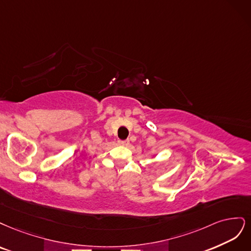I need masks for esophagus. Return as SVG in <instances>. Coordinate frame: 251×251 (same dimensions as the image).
<instances>
[{
	"label": "esophagus",
	"instance_id": "34e87169",
	"mask_svg": "<svg viewBox=\"0 0 251 251\" xmlns=\"http://www.w3.org/2000/svg\"><path fill=\"white\" fill-rule=\"evenodd\" d=\"M118 143L119 145H121V146H128L129 145V141H119Z\"/></svg>",
	"mask_w": 251,
	"mask_h": 251
}]
</instances>
